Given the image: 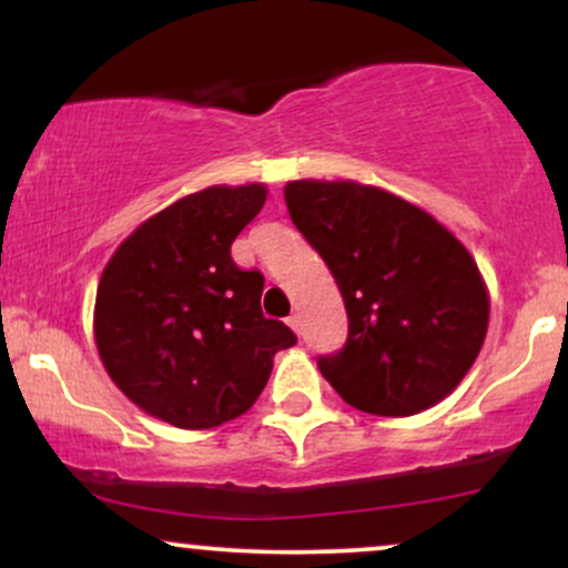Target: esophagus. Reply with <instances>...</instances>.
I'll return each instance as SVG.
<instances>
[{
    "mask_svg": "<svg viewBox=\"0 0 568 568\" xmlns=\"http://www.w3.org/2000/svg\"><path fill=\"white\" fill-rule=\"evenodd\" d=\"M288 325H291L293 331H296V334H298V331H302V321H298V315H291L288 317Z\"/></svg>",
    "mask_w": 568,
    "mask_h": 568,
    "instance_id": "1",
    "label": "esophagus"
}]
</instances>
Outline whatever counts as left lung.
<instances>
[{
    "instance_id": "1",
    "label": "left lung",
    "mask_w": 568,
    "mask_h": 568,
    "mask_svg": "<svg viewBox=\"0 0 568 568\" xmlns=\"http://www.w3.org/2000/svg\"><path fill=\"white\" fill-rule=\"evenodd\" d=\"M285 202L347 310V342L317 355L331 387L376 416L443 400L488 325L486 285L465 245L410 202L355 181H293Z\"/></svg>"
}]
</instances>
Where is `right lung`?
<instances>
[{
  "label": "right lung",
  "instance_id": "right-lung-1",
  "mask_svg": "<svg viewBox=\"0 0 568 568\" xmlns=\"http://www.w3.org/2000/svg\"><path fill=\"white\" fill-rule=\"evenodd\" d=\"M266 189L211 186L173 202L116 247L95 296V344L116 387L184 429L245 414L296 344L264 317V275L240 270L232 243Z\"/></svg>",
  "mask_w": 568,
  "mask_h": 568
}]
</instances>
